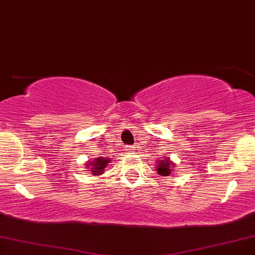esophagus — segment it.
<instances>
[{
	"instance_id": "esophagus-1",
	"label": "esophagus",
	"mask_w": 255,
	"mask_h": 255,
	"mask_svg": "<svg viewBox=\"0 0 255 255\" xmlns=\"http://www.w3.org/2000/svg\"><path fill=\"white\" fill-rule=\"evenodd\" d=\"M127 150H133V147L132 146H128Z\"/></svg>"
}]
</instances>
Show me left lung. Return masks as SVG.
<instances>
[{
	"mask_svg": "<svg viewBox=\"0 0 255 255\" xmlns=\"http://www.w3.org/2000/svg\"><path fill=\"white\" fill-rule=\"evenodd\" d=\"M174 164H172L169 158L161 159V161L158 162V165H157V172L162 176H169L171 175L172 171H174Z\"/></svg>",
	"mask_w": 255,
	"mask_h": 255,
	"instance_id": "obj_1",
	"label": "left lung"
}]
</instances>
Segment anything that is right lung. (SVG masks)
<instances>
[{
	"instance_id": "obj_1",
	"label": "right lung",
	"mask_w": 255,
	"mask_h": 255,
	"mask_svg": "<svg viewBox=\"0 0 255 255\" xmlns=\"http://www.w3.org/2000/svg\"><path fill=\"white\" fill-rule=\"evenodd\" d=\"M111 162L110 159H105L104 157H98V158L96 159H91L87 163L89 164H86L87 168L91 166L90 168V171L91 174L97 176V175H102L104 172V169H105V166L109 164V163Z\"/></svg>"
}]
</instances>
